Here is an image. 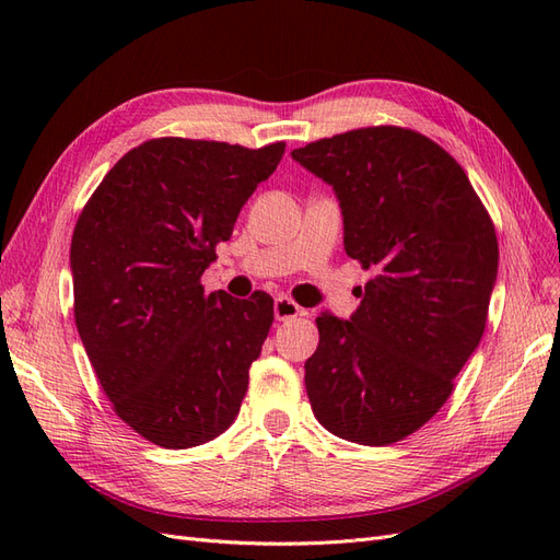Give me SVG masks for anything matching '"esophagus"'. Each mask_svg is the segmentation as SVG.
<instances>
[{
	"instance_id": "34e87169",
	"label": "esophagus",
	"mask_w": 560,
	"mask_h": 560,
	"mask_svg": "<svg viewBox=\"0 0 560 560\" xmlns=\"http://www.w3.org/2000/svg\"><path fill=\"white\" fill-rule=\"evenodd\" d=\"M273 311H276V319H280V322H284V319H294V317H299V315H303L306 311H303L296 301H292L290 296H278L276 299V306H273Z\"/></svg>"
}]
</instances>
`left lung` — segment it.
I'll return each instance as SVG.
<instances>
[{"label": "left lung", "mask_w": 560, "mask_h": 560, "mask_svg": "<svg viewBox=\"0 0 560 560\" xmlns=\"http://www.w3.org/2000/svg\"><path fill=\"white\" fill-rule=\"evenodd\" d=\"M292 159L331 186L346 254L374 273L350 319H315L313 413L348 442L395 444L442 409L481 341L498 278L495 226L463 167L416 130H348Z\"/></svg>", "instance_id": "1"}]
</instances>
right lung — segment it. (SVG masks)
<instances>
[{
	"label": "right lung",
	"instance_id": "right-lung-1",
	"mask_svg": "<svg viewBox=\"0 0 560 560\" xmlns=\"http://www.w3.org/2000/svg\"><path fill=\"white\" fill-rule=\"evenodd\" d=\"M282 154L284 142L149 140L79 214L70 266L81 343L116 416L151 444H206L241 411L273 299L206 294L200 276Z\"/></svg>",
	"mask_w": 560,
	"mask_h": 560
}]
</instances>
